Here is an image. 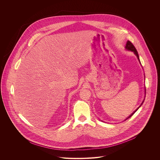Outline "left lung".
Returning <instances> with one entry per match:
<instances>
[{"label": "left lung", "mask_w": 160, "mask_h": 160, "mask_svg": "<svg viewBox=\"0 0 160 160\" xmlns=\"http://www.w3.org/2000/svg\"><path fill=\"white\" fill-rule=\"evenodd\" d=\"M125 48L127 50H129V51H131V52H134V53L136 55V57H137V58H138V61H139V62L140 63V59H139V56H138V52H137V50H136V48H135V47L134 46V45L130 42V41H128V42H126V46H125ZM141 64V63H140ZM145 94H146V90H145ZM144 100H145V98H144V99H143V102H142V103L140 104V105L137 108V109L132 113V114H131L130 116H129L126 119H125V121L126 120V119H128V118H131L133 114H134L135 113H136V112H137V110L142 106V105L143 104V102H144Z\"/></svg>", "instance_id": "obj_1"}]
</instances>
